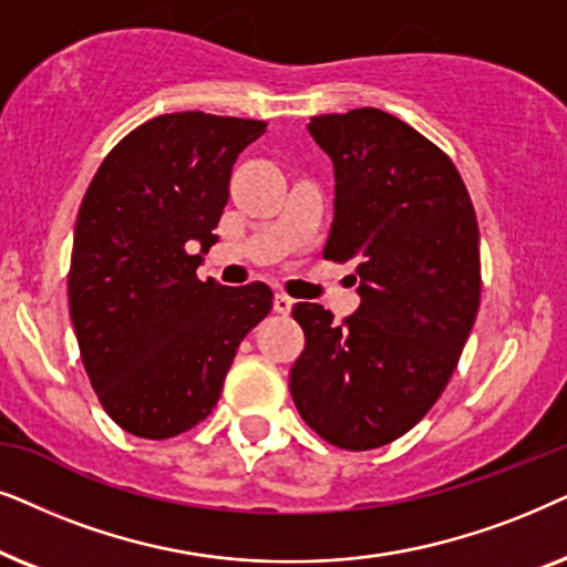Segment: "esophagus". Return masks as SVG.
Listing matches in <instances>:
<instances>
[{
  "instance_id": "obj_1",
  "label": "esophagus",
  "mask_w": 567,
  "mask_h": 567,
  "mask_svg": "<svg viewBox=\"0 0 567 567\" xmlns=\"http://www.w3.org/2000/svg\"><path fill=\"white\" fill-rule=\"evenodd\" d=\"M292 303H296V300H292L290 296H285V292H277V296H275V311L277 313H290Z\"/></svg>"
}]
</instances>
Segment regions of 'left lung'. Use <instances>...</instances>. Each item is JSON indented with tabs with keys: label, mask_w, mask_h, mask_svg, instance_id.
Here are the masks:
<instances>
[{
	"label": "left lung",
	"mask_w": 567,
	"mask_h": 567,
	"mask_svg": "<svg viewBox=\"0 0 567 567\" xmlns=\"http://www.w3.org/2000/svg\"><path fill=\"white\" fill-rule=\"evenodd\" d=\"M337 178L323 259L352 261L360 306L296 303L306 350L290 394L306 425L344 451L402 437L443 394L480 308V228L441 147L379 109L313 116Z\"/></svg>",
	"instance_id": "8db88e82"
}]
</instances>
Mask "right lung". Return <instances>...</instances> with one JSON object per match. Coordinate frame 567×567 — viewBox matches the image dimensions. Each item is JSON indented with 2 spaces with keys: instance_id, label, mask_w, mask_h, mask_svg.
Segmentation results:
<instances>
[{
  "instance_id": "add662e5",
  "label": "right lung",
  "mask_w": 567,
  "mask_h": 567,
  "mask_svg": "<svg viewBox=\"0 0 567 567\" xmlns=\"http://www.w3.org/2000/svg\"><path fill=\"white\" fill-rule=\"evenodd\" d=\"M267 121L165 113L105 155L82 199L70 313L87 379L126 433L165 441L220 399L244 337L271 311L264 282L196 277L217 244L238 155Z\"/></svg>"
}]
</instances>
